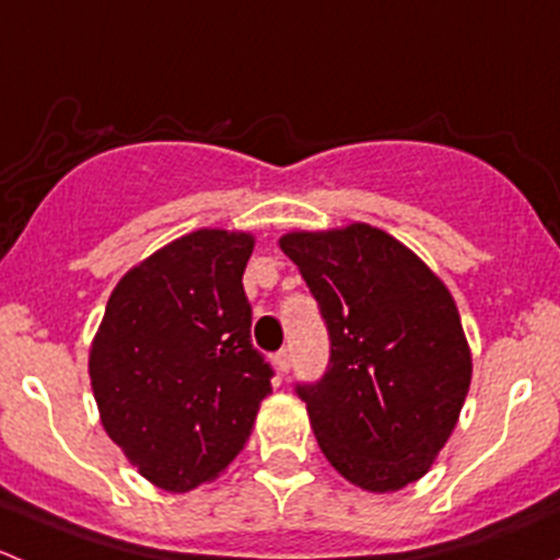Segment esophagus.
<instances>
[{
    "label": "esophagus",
    "mask_w": 560,
    "mask_h": 560,
    "mask_svg": "<svg viewBox=\"0 0 560 560\" xmlns=\"http://www.w3.org/2000/svg\"><path fill=\"white\" fill-rule=\"evenodd\" d=\"M276 369L281 371V374H290V365H292V358H290V349H279L276 352Z\"/></svg>",
    "instance_id": "esophagus-1"
}]
</instances>
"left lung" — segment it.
I'll return each mask as SVG.
<instances>
[{"label":"left lung","mask_w":560,"mask_h":560,"mask_svg":"<svg viewBox=\"0 0 560 560\" xmlns=\"http://www.w3.org/2000/svg\"><path fill=\"white\" fill-rule=\"evenodd\" d=\"M330 332V363L298 385L319 450L358 488L389 493L425 477L471 385V349L444 281L385 230L354 222L287 233Z\"/></svg>","instance_id":"obj_1"}]
</instances>
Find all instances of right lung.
<instances>
[{"instance_id": "obj_1", "label": "right lung", "mask_w": 560, "mask_h": 560, "mask_svg": "<svg viewBox=\"0 0 560 560\" xmlns=\"http://www.w3.org/2000/svg\"><path fill=\"white\" fill-rule=\"evenodd\" d=\"M252 233L195 230L124 273L89 352L107 436L149 482L186 493L252 436L273 369L252 347Z\"/></svg>"}]
</instances>
